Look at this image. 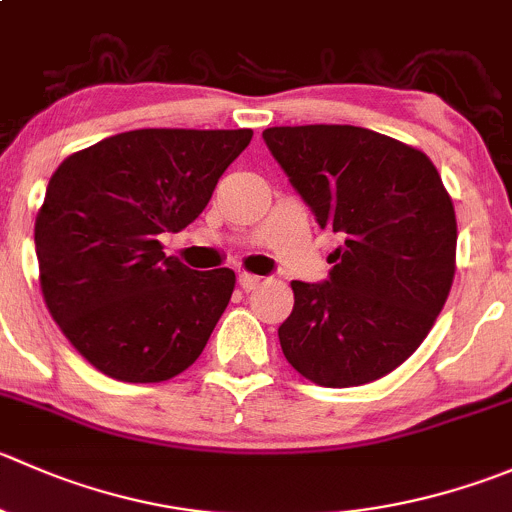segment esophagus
Returning <instances> with one entry per match:
<instances>
[{"instance_id": "esophagus-1", "label": "esophagus", "mask_w": 512, "mask_h": 512, "mask_svg": "<svg viewBox=\"0 0 512 512\" xmlns=\"http://www.w3.org/2000/svg\"><path fill=\"white\" fill-rule=\"evenodd\" d=\"M237 282H240V287L245 292H250V290H255V287H260V282H262V277H257V275H250V272H240V277H237Z\"/></svg>"}]
</instances>
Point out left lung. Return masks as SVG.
Listing matches in <instances>:
<instances>
[{"label": "left lung", "instance_id": "1", "mask_svg": "<svg viewBox=\"0 0 512 512\" xmlns=\"http://www.w3.org/2000/svg\"><path fill=\"white\" fill-rule=\"evenodd\" d=\"M267 150L322 230L342 237L325 282L292 280L282 352L307 380L355 388L420 347L455 277L458 222L415 147L352 124L270 127Z\"/></svg>", "mask_w": 512, "mask_h": 512}]
</instances>
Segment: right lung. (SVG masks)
I'll return each mask as SVG.
<instances>
[{
    "instance_id": "right-lung-1",
    "label": "right lung",
    "mask_w": 512,
    "mask_h": 512,
    "mask_svg": "<svg viewBox=\"0 0 512 512\" xmlns=\"http://www.w3.org/2000/svg\"><path fill=\"white\" fill-rule=\"evenodd\" d=\"M252 130H132L69 155L34 222L39 285L84 360L124 382L180 375L205 350L235 272H197L157 237L200 217Z\"/></svg>"
}]
</instances>
